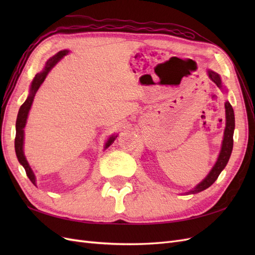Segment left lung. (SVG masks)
I'll return each mask as SVG.
<instances>
[{"mask_svg":"<svg viewBox=\"0 0 255 255\" xmlns=\"http://www.w3.org/2000/svg\"><path fill=\"white\" fill-rule=\"evenodd\" d=\"M207 74H208V78L217 85L220 89L223 90L220 75L212 70H207ZM225 106H226V129H225V135H223L221 151L219 153L217 161H216V164L212 168L210 173L206 175L205 179L202 182H200L195 188H192L190 191H188L187 194H197V192H200L210 187L211 185L217 180V177L219 176V174L221 173L223 169H225L230 159L231 153H232V149H233V134H234V128H235V118H234V111H233L232 105L227 101Z\"/></svg>","mask_w":255,"mask_h":255,"instance_id":"1","label":"left lung"}]
</instances>
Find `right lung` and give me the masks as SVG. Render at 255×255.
I'll return each instance as SVG.
<instances>
[{"instance_id": "1", "label": "right lung", "mask_w": 255, "mask_h": 255, "mask_svg": "<svg viewBox=\"0 0 255 255\" xmlns=\"http://www.w3.org/2000/svg\"><path fill=\"white\" fill-rule=\"evenodd\" d=\"M68 52H69L68 50H64V51L58 52L56 55H54L53 57H51L47 61V63H45L43 70L35 75V78H34L32 84H30L29 95H28L27 99L25 100V102L21 105L19 113H18L17 122H16V138H14V149H16V154H17L19 163L23 167H24L26 175L28 176V179L34 185H36V177H35V174L32 170V168L29 167L27 160L24 156V152H23V140H24V128H25V125H26V119H27V116H28V112L30 110V106H32V104H33V101H34V98H35L37 90L39 89V87L41 86V84L43 83L45 78H47L48 73L52 70V68L55 66L65 55H67ZM116 137H117V136H112L110 139L107 140V142L105 144V148L110 146L114 142V140L116 139Z\"/></svg>"}]
</instances>
